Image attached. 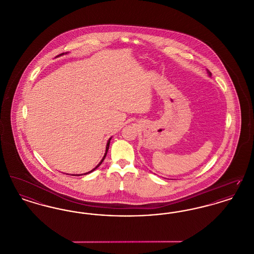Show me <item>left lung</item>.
Listing matches in <instances>:
<instances>
[{"label": "left lung", "instance_id": "1", "mask_svg": "<svg viewBox=\"0 0 254 254\" xmlns=\"http://www.w3.org/2000/svg\"><path fill=\"white\" fill-rule=\"evenodd\" d=\"M207 74H208V76H209V77H211V72H210L208 69H207Z\"/></svg>", "mask_w": 254, "mask_h": 254}]
</instances>
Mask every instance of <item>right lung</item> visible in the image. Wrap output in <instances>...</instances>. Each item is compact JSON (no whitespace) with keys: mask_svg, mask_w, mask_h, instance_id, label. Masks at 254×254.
Returning a JSON list of instances; mask_svg holds the SVG:
<instances>
[{"mask_svg":"<svg viewBox=\"0 0 254 254\" xmlns=\"http://www.w3.org/2000/svg\"><path fill=\"white\" fill-rule=\"evenodd\" d=\"M64 54H67V52H65V53H62V54H60V55H58V56H56V57H60V56H62V55H64ZM111 138L112 137H110L109 139V141H108V143H107V146H106V153H105V155H104V157H103V159L101 160V162L97 165L96 167L94 168L93 169H91L90 171H88V172H85V173H84V174H70V175H73V176H81V175H86V174H88V173H90V172H92V171H94L95 169L103 163V161L105 160V158H106V156H107V153H108V151H109V144H110V140H111Z\"/></svg>","mask_w":254,"mask_h":254,"instance_id":"1","label":"right lung"}]
</instances>
